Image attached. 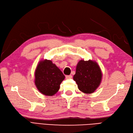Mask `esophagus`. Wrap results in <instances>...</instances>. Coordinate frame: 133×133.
Instances as JSON below:
<instances>
[{
	"mask_svg": "<svg viewBox=\"0 0 133 133\" xmlns=\"http://www.w3.org/2000/svg\"><path fill=\"white\" fill-rule=\"evenodd\" d=\"M72 77V75H67L66 76V79H71Z\"/></svg>",
	"mask_w": 133,
	"mask_h": 133,
	"instance_id": "esophagus-1",
	"label": "esophagus"
}]
</instances>
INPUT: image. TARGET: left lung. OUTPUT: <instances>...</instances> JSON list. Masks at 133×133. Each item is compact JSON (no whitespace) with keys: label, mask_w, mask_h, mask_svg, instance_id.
I'll list each match as a JSON object with an SVG mask.
<instances>
[{"label":"left lung","mask_w":133,"mask_h":133,"mask_svg":"<svg viewBox=\"0 0 133 133\" xmlns=\"http://www.w3.org/2000/svg\"><path fill=\"white\" fill-rule=\"evenodd\" d=\"M102 76L100 67L97 62L81 60L77 65L74 80L81 91L90 94L95 92L99 85Z\"/></svg>","instance_id":"left-lung-1"}]
</instances>
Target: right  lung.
Masks as SVG:
<instances>
[{"instance_id": "1", "label": "right lung", "mask_w": 133, "mask_h": 133, "mask_svg": "<svg viewBox=\"0 0 133 133\" xmlns=\"http://www.w3.org/2000/svg\"><path fill=\"white\" fill-rule=\"evenodd\" d=\"M35 83L37 89L46 96H52L57 92L65 77L52 61H41L35 71Z\"/></svg>"}]
</instances>
